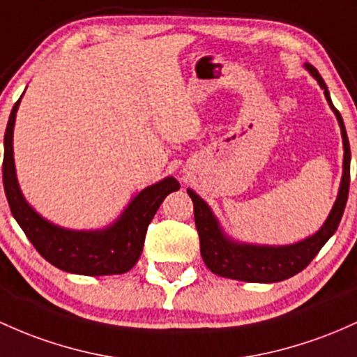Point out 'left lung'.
<instances>
[{"instance_id":"left-lung-1","label":"left lung","mask_w":357,"mask_h":357,"mask_svg":"<svg viewBox=\"0 0 357 357\" xmlns=\"http://www.w3.org/2000/svg\"><path fill=\"white\" fill-rule=\"evenodd\" d=\"M313 77L319 81L320 88L324 89V95L327 98L328 105L334 109L337 116L340 132H342L344 142V174L340 181L339 197L335 199L334 208L325 220L324 227L315 234V236L305 238L293 245H281V248H266V245H249V244H236L229 241L222 234L220 227L215 220L208 205L198 197L195 191L188 190L191 199H193L195 208V225H197L199 236V250L205 261L206 268L218 276L230 278V280L248 281V283H276V281L288 280L300 271H303L310 264L313 257L319 254L324 248L325 242L328 241L334 232L337 230L340 218H342L344 208L347 203V195H349V176H351V147L349 139H347L346 127H344L342 116L339 109L332 105L331 95L325 86L322 76L319 74L313 66H305Z\"/></svg>"}]
</instances>
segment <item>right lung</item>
I'll list each match as a JSON object with an SVG mask.
<instances>
[{
    "mask_svg": "<svg viewBox=\"0 0 357 357\" xmlns=\"http://www.w3.org/2000/svg\"><path fill=\"white\" fill-rule=\"evenodd\" d=\"M20 100L15 103L8 120L3 158V186L11 215L38 254L62 271L86 276L127 273L134 268L142 254L149 223L154 218L164 198L179 190V183L174 178H166L158 185L142 190L132 199L120 220L107 230L74 232L52 225L30 208L15 176L13 127Z\"/></svg>",
    "mask_w": 357,
    "mask_h": 357,
    "instance_id": "right-lung-1",
    "label": "right lung"
}]
</instances>
